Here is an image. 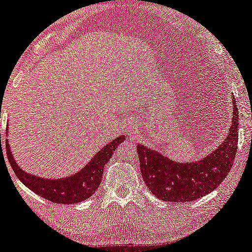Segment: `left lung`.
I'll return each instance as SVG.
<instances>
[{"mask_svg":"<svg viewBox=\"0 0 252 252\" xmlns=\"http://www.w3.org/2000/svg\"><path fill=\"white\" fill-rule=\"evenodd\" d=\"M233 120L226 140L201 161H172L153 149L137 146L143 181L156 197L170 202H189L219 187L233 166L238 146V107L233 100Z\"/></svg>","mask_w":252,"mask_h":252,"instance_id":"obj_1","label":"left lung"}]
</instances>
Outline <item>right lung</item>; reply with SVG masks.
<instances>
[{"instance_id": "add662e5", "label": "right lung", "mask_w": 252, "mask_h": 252, "mask_svg": "<svg viewBox=\"0 0 252 252\" xmlns=\"http://www.w3.org/2000/svg\"><path fill=\"white\" fill-rule=\"evenodd\" d=\"M124 140H126V136L123 135L113 140L109 145L101 148V151H99V153L91 160L90 164L86 165V167L82 168L80 172L64 179H44L29 175L21 170L14 160L8 141H5V148H7V157L13 171L29 189L51 202L73 204L87 200L95 192L101 183L104 165L109 162L116 148Z\"/></svg>"}]
</instances>
